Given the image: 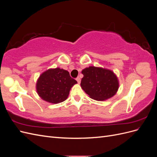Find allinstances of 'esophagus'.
Listing matches in <instances>:
<instances>
[{
	"label": "esophagus",
	"instance_id": "obj_1",
	"mask_svg": "<svg viewBox=\"0 0 157 157\" xmlns=\"http://www.w3.org/2000/svg\"><path fill=\"white\" fill-rule=\"evenodd\" d=\"M76 80H77V82H78V84H80V77H77V78H76Z\"/></svg>",
	"mask_w": 157,
	"mask_h": 157
}]
</instances>
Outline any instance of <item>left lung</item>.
I'll return each instance as SVG.
<instances>
[{"mask_svg": "<svg viewBox=\"0 0 157 157\" xmlns=\"http://www.w3.org/2000/svg\"><path fill=\"white\" fill-rule=\"evenodd\" d=\"M82 74L84 77L80 86L92 99L103 101L117 93L119 84L112 71L91 66L83 69Z\"/></svg>", "mask_w": 157, "mask_h": 157, "instance_id": "obj_1", "label": "left lung"}]
</instances>
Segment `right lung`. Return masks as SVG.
<instances>
[{
  "instance_id": "obj_1",
  "label": "right lung",
  "mask_w": 157,
  "mask_h": 157,
  "mask_svg": "<svg viewBox=\"0 0 157 157\" xmlns=\"http://www.w3.org/2000/svg\"><path fill=\"white\" fill-rule=\"evenodd\" d=\"M77 80L71 77L67 71L50 69L42 73L36 82V92L43 100L59 103L67 98L69 91Z\"/></svg>"
}]
</instances>
